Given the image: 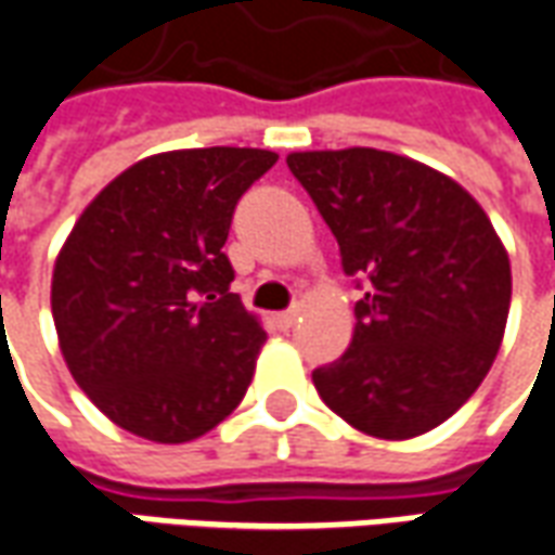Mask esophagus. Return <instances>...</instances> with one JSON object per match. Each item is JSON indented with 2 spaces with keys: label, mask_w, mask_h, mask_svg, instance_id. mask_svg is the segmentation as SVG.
Returning a JSON list of instances; mask_svg holds the SVG:
<instances>
[{
  "label": "esophagus",
  "mask_w": 555,
  "mask_h": 555,
  "mask_svg": "<svg viewBox=\"0 0 555 555\" xmlns=\"http://www.w3.org/2000/svg\"><path fill=\"white\" fill-rule=\"evenodd\" d=\"M297 314H300V309L294 306V309H288V312L279 314V326H285V330H291V326L297 324Z\"/></svg>",
  "instance_id": "1"
}]
</instances>
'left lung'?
<instances>
[{"label": "left lung", "mask_w": 555, "mask_h": 555, "mask_svg": "<svg viewBox=\"0 0 555 555\" xmlns=\"http://www.w3.org/2000/svg\"><path fill=\"white\" fill-rule=\"evenodd\" d=\"M288 169L365 288L350 348L312 372L318 396L380 440L437 428L485 380L508 321L512 264L488 214L452 178L377 147L300 151Z\"/></svg>", "instance_id": "8db88e82"}]
</instances>
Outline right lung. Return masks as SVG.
Returning <instances> with one entry per match:
<instances>
[{"label":"right lung","mask_w":555,"mask_h":555,"mask_svg":"<svg viewBox=\"0 0 555 555\" xmlns=\"http://www.w3.org/2000/svg\"><path fill=\"white\" fill-rule=\"evenodd\" d=\"M261 147L139 159L91 202L55 258L53 321L79 389L118 428L190 442L249 389L267 333L229 255L241 195L276 163Z\"/></svg>","instance_id":"add662e5"}]
</instances>
